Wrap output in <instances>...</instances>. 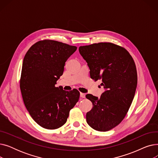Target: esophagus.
<instances>
[{
	"label": "esophagus",
	"mask_w": 158,
	"mask_h": 158,
	"mask_svg": "<svg viewBox=\"0 0 158 158\" xmlns=\"http://www.w3.org/2000/svg\"><path fill=\"white\" fill-rule=\"evenodd\" d=\"M80 96H81V98H85L86 97V95L85 94H82V93L80 94Z\"/></svg>",
	"instance_id": "obj_1"
}]
</instances>
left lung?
I'll use <instances>...</instances> for the list:
<instances>
[{
    "label": "left lung",
    "mask_w": 158,
    "mask_h": 158,
    "mask_svg": "<svg viewBox=\"0 0 158 158\" xmlns=\"http://www.w3.org/2000/svg\"><path fill=\"white\" fill-rule=\"evenodd\" d=\"M79 51L88 63L91 78L102 80L101 85L106 89L100 98L86 95L93 104L86 113V122L96 131H108L125 118L134 98L135 63L125 48L110 42L80 46Z\"/></svg>",
    "instance_id": "8db88e82"
}]
</instances>
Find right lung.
Returning a JSON list of instances; mask_svg holds the SVG:
<instances>
[{
	"label": "right lung",
	"mask_w": 158,
	"mask_h": 158,
	"mask_svg": "<svg viewBox=\"0 0 158 158\" xmlns=\"http://www.w3.org/2000/svg\"><path fill=\"white\" fill-rule=\"evenodd\" d=\"M76 50V46L44 40L32 45L23 58L20 79L23 103L32 119L45 129L63 126L79 101L77 89L66 92L55 86L65 62Z\"/></svg>",
	"instance_id": "1"
}]
</instances>
